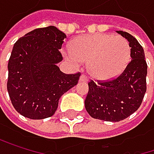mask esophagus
I'll return each instance as SVG.
<instances>
[{"instance_id":"esophagus-1","label":"esophagus","mask_w":154,"mask_h":154,"mask_svg":"<svg viewBox=\"0 0 154 154\" xmlns=\"http://www.w3.org/2000/svg\"><path fill=\"white\" fill-rule=\"evenodd\" d=\"M79 81H81V82H88V76L86 75H81V76H80V79H79Z\"/></svg>"}]
</instances>
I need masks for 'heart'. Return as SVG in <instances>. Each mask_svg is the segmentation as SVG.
<instances>
[{"instance_id":"1","label":"heart","mask_w":154,"mask_h":154,"mask_svg":"<svg viewBox=\"0 0 154 154\" xmlns=\"http://www.w3.org/2000/svg\"><path fill=\"white\" fill-rule=\"evenodd\" d=\"M65 57L75 66L88 62V72L98 80H109L122 73L131 58L129 42L109 34L83 35L72 42Z\"/></svg>"}]
</instances>
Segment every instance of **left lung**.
<instances>
[{
	"label": "left lung",
	"mask_w": 154,
	"mask_h": 154,
	"mask_svg": "<svg viewBox=\"0 0 154 154\" xmlns=\"http://www.w3.org/2000/svg\"><path fill=\"white\" fill-rule=\"evenodd\" d=\"M126 38L131 48V62L118 78L88 83L85 108L94 119L119 122L135 112L146 92L147 63L144 51L135 37L127 32L117 31Z\"/></svg>",
	"instance_id": "1"
}]
</instances>
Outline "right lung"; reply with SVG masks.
<instances>
[{"instance_id": "obj_1", "label": "right lung", "mask_w": 154, "mask_h": 154, "mask_svg": "<svg viewBox=\"0 0 154 154\" xmlns=\"http://www.w3.org/2000/svg\"><path fill=\"white\" fill-rule=\"evenodd\" d=\"M66 35L54 26L37 28L14 45L8 63L7 90L23 117L42 119L53 116L61 96L79 82L80 73L66 75L57 66Z\"/></svg>"}]
</instances>
